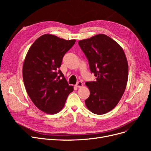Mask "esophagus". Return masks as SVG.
I'll return each instance as SVG.
<instances>
[{
  "label": "esophagus",
  "mask_w": 151,
  "mask_h": 151,
  "mask_svg": "<svg viewBox=\"0 0 151 151\" xmlns=\"http://www.w3.org/2000/svg\"><path fill=\"white\" fill-rule=\"evenodd\" d=\"M83 86V84L82 82L81 81H78L76 84L75 85V86L76 87V88H81V87Z\"/></svg>",
  "instance_id": "34e87169"
}]
</instances>
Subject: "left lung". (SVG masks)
I'll return each instance as SVG.
<instances>
[{"label":"left lung","instance_id":"left-lung-1","mask_svg":"<svg viewBox=\"0 0 151 151\" xmlns=\"http://www.w3.org/2000/svg\"><path fill=\"white\" fill-rule=\"evenodd\" d=\"M88 58L96 81L86 82L90 96L85 100L89 110L104 114L111 111L122 97L128 81L129 65L122 47L111 38L98 34L78 42Z\"/></svg>","mask_w":151,"mask_h":151}]
</instances>
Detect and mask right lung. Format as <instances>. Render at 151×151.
<instances>
[{
    "instance_id": "obj_1",
    "label": "right lung",
    "mask_w": 151,
    "mask_h": 151,
    "mask_svg": "<svg viewBox=\"0 0 151 151\" xmlns=\"http://www.w3.org/2000/svg\"><path fill=\"white\" fill-rule=\"evenodd\" d=\"M75 42L45 34L31 45L26 55L22 67L26 90L34 104L46 114L59 113L73 91L58 68Z\"/></svg>"
}]
</instances>
